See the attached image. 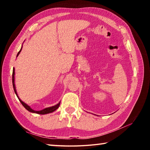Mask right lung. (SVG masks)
<instances>
[{"instance_id": "obj_1", "label": "right lung", "mask_w": 150, "mask_h": 150, "mask_svg": "<svg viewBox=\"0 0 150 150\" xmlns=\"http://www.w3.org/2000/svg\"><path fill=\"white\" fill-rule=\"evenodd\" d=\"M22 48V47H21V49H20V50L19 51L18 53L17 56L19 55L20 52H21ZM12 85H13V88H14V92H15V93H16L17 97L18 98V99H19V100L20 101V103H22V105L24 106V108H26V110H28L30 111V112H31L40 114V115H45V114H48V113L53 112L55 111V110H57V109L58 108H59V105H60V103H58L57 105H55V106H52V107H49V108H44V109H43V110H40V111H35V110H33V109H32L31 108H30V106H29L28 105H27L26 103H24L23 102V101H22L21 100H20L18 96L16 91V87H15V85H14V68L13 69V71H12Z\"/></svg>"}]
</instances>
